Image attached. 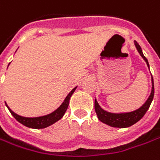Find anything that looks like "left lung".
I'll return each instance as SVG.
<instances>
[{
    "instance_id": "left-lung-1",
    "label": "left lung",
    "mask_w": 160,
    "mask_h": 160,
    "mask_svg": "<svg viewBox=\"0 0 160 160\" xmlns=\"http://www.w3.org/2000/svg\"><path fill=\"white\" fill-rule=\"evenodd\" d=\"M134 44H135V47H136L138 52L140 53L141 58L145 60V62L147 63V66L149 68L148 59L144 57L140 46L138 44L137 41H134ZM151 81H152V89H151V92H150V95L148 96V100L145 102V103L141 107L133 111V112H123V113L109 112L104 111L103 109H102L99 105V103H98V102L95 99L94 100V109H95V112L97 114L98 119L102 122L107 124L111 127H115V128H127V127H130L136 122H138L147 112V111L151 104V102L153 100V97H154V82H153L152 76H151Z\"/></svg>"
}]
</instances>
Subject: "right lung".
<instances>
[{"label": "right lung", "instance_id": "1", "mask_svg": "<svg viewBox=\"0 0 160 160\" xmlns=\"http://www.w3.org/2000/svg\"><path fill=\"white\" fill-rule=\"evenodd\" d=\"M76 87H75L71 92L68 94V96L66 97V99L62 102V104L58 108L56 111H54L53 112L48 114V115L40 116V117H33V118H29V117H23V116L18 115L17 113H15L14 112H12L10 108L8 107V105H6L9 111L11 112L12 116L21 124H23L24 126L28 127V128H32V129H44L47 128L50 125H52L55 122H57L58 121H59L60 119L64 116L65 112H67V109L69 104V100L72 96V94L76 91ZM6 104V103H5Z\"/></svg>", "mask_w": 160, "mask_h": 160}]
</instances>
